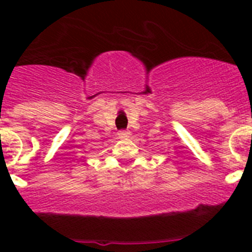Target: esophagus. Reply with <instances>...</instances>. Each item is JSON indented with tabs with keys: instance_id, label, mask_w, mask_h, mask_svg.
I'll return each mask as SVG.
<instances>
[{
	"instance_id": "esophagus-1",
	"label": "esophagus",
	"mask_w": 252,
	"mask_h": 252,
	"mask_svg": "<svg viewBox=\"0 0 252 252\" xmlns=\"http://www.w3.org/2000/svg\"><path fill=\"white\" fill-rule=\"evenodd\" d=\"M117 135H119V137H121V139H122V137H128L130 132H128V131H120Z\"/></svg>"
}]
</instances>
